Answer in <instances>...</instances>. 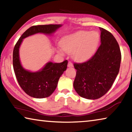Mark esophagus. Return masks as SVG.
<instances>
[{
    "label": "esophagus",
    "mask_w": 132,
    "mask_h": 132,
    "mask_svg": "<svg viewBox=\"0 0 132 132\" xmlns=\"http://www.w3.org/2000/svg\"><path fill=\"white\" fill-rule=\"evenodd\" d=\"M68 66L69 67V68H72V67L73 66V63H71V62L70 61H69V62H68Z\"/></svg>",
    "instance_id": "obj_1"
}]
</instances>
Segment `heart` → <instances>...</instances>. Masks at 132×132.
Masks as SVG:
<instances>
[{"label": "heart", "mask_w": 132, "mask_h": 132, "mask_svg": "<svg viewBox=\"0 0 132 132\" xmlns=\"http://www.w3.org/2000/svg\"><path fill=\"white\" fill-rule=\"evenodd\" d=\"M100 36L97 31H80L62 38L60 45L62 50L71 53L75 61L82 62L93 55L98 47ZM57 52L62 53L60 50Z\"/></svg>", "instance_id": "b5f03b06"}]
</instances>
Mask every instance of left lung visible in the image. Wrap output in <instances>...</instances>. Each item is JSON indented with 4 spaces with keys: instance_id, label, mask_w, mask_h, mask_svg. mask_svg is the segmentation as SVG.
Listing matches in <instances>:
<instances>
[{
    "instance_id": "1",
    "label": "left lung",
    "mask_w": 132,
    "mask_h": 132,
    "mask_svg": "<svg viewBox=\"0 0 132 132\" xmlns=\"http://www.w3.org/2000/svg\"><path fill=\"white\" fill-rule=\"evenodd\" d=\"M101 44L94 55L82 63H75L76 75L73 82L80 96L90 100L101 98L112 86L120 69L121 52L113 35L100 27Z\"/></svg>"
}]
</instances>
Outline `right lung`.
I'll use <instances>...</instances> for the list:
<instances>
[{"instance_id": "obj_1", "label": "right lung", "mask_w": 132, "mask_h": 132, "mask_svg": "<svg viewBox=\"0 0 132 132\" xmlns=\"http://www.w3.org/2000/svg\"><path fill=\"white\" fill-rule=\"evenodd\" d=\"M61 24L38 25L31 27L24 32L15 44L13 53V65L18 82L27 94L37 98L48 97L56 88L58 80L66 70L67 60L61 63L48 62L42 70L31 72L22 67L19 59V48L24 38L37 33L51 34Z\"/></svg>"}]
</instances>
